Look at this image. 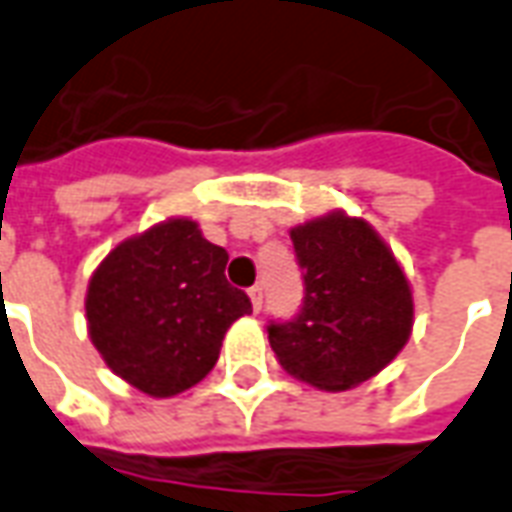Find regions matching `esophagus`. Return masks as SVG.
Segmentation results:
<instances>
[{
    "label": "esophagus",
    "instance_id": "esophagus-1",
    "mask_svg": "<svg viewBox=\"0 0 512 512\" xmlns=\"http://www.w3.org/2000/svg\"><path fill=\"white\" fill-rule=\"evenodd\" d=\"M249 301H252V309L260 312V306H263V287L260 285L249 287Z\"/></svg>",
    "mask_w": 512,
    "mask_h": 512
}]
</instances>
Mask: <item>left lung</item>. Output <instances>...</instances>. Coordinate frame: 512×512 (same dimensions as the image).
<instances>
[{
    "mask_svg": "<svg viewBox=\"0 0 512 512\" xmlns=\"http://www.w3.org/2000/svg\"><path fill=\"white\" fill-rule=\"evenodd\" d=\"M304 271V306L268 325L287 374L320 391H347L380 374L412 333V287L366 219L331 211L290 230Z\"/></svg>",
    "mask_w": 512,
    "mask_h": 512,
    "instance_id": "1",
    "label": "left lung"
}]
</instances>
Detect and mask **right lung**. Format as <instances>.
I'll return each mask as SVG.
<instances>
[{
	"mask_svg": "<svg viewBox=\"0 0 512 512\" xmlns=\"http://www.w3.org/2000/svg\"><path fill=\"white\" fill-rule=\"evenodd\" d=\"M227 252L187 217L124 238L86 287V323L102 361L146 396L168 399L206 377L230 325L252 312L227 285Z\"/></svg>",
	"mask_w": 512,
	"mask_h": 512,
	"instance_id": "obj_1",
	"label": "right lung"
}]
</instances>
